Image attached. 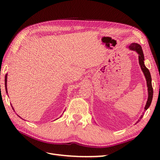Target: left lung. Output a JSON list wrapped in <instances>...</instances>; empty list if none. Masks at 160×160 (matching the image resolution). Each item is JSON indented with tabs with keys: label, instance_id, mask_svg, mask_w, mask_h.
Masks as SVG:
<instances>
[{
	"label": "left lung",
	"instance_id": "8db88e82",
	"mask_svg": "<svg viewBox=\"0 0 160 160\" xmlns=\"http://www.w3.org/2000/svg\"><path fill=\"white\" fill-rule=\"evenodd\" d=\"M129 48L131 50L135 51L139 54V63L140 67H141V69L143 71L144 75H145V77H146V79L148 89V99L147 101L146 107H145L144 111H146L149 107L150 105H151L152 98H153V88H152V85L151 75H150V72H149V71L148 70V69L144 65V61H144V55H143V51L142 49V47L139 45L137 44V43H132V44H131L130 46H129ZM143 115H144V113H143V115H142L139 119L138 121V122H139V121L142 119Z\"/></svg>",
	"mask_w": 160,
	"mask_h": 160
}]
</instances>
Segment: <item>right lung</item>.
Returning <instances> with one entry per match:
<instances>
[{
  "mask_svg": "<svg viewBox=\"0 0 160 160\" xmlns=\"http://www.w3.org/2000/svg\"><path fill=\"white\" fill-rule=\"evenodd\" d=\"M4 81H5V88H6V92H7V93H7V75H5V80H4ZM13 109V108H12Z\"/></svg>",
  "mask_w": 160,
  "mask_h": 160,
  "instance_id": "right-lung-1",
  "label": "right lung"
}]
</instances>
